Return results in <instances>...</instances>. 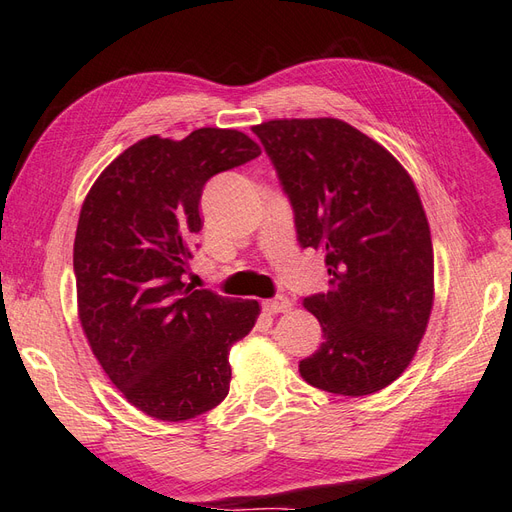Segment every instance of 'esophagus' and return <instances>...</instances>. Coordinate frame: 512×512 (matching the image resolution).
<instances>
[{
  "instance_id": "1",
  "label": "esophagus",
  "mask_w": 512,
  "mask_h": 512,
  "mask_svg": "<svg viewBox=\"0 0 512 512\" xmlns=\"http://www.w3.org/2000/svg\"><path fill=\"white\" fill-rule=\"evenodd\" d=\"M261 307H264L266 313H285V311L292 309V300L285 298V296H277V298L264 300V303H261Z\"/></svg>"
}]
</instances>
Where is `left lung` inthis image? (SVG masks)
Masks as SVG:
<instances>
[{
  "label": "left lung",
  "mask_w": 512,
  "mask_h": 512,
  "mask_svg": "<svg viewBox=\"0 0 512 512\" xmlns=\"http://www.w3.org/2000/svg\"><path fill=\"white\" fill-rule=\"evenodd\" d=\"M294 207L298 242L326 253L329 292L305 298L324 342L298 365L313 387L370 396L409 368L435 300L415 183L383 144L339 119L255 125Z\"/></svg>",
  "instance_id": "1"
}]
</instances>
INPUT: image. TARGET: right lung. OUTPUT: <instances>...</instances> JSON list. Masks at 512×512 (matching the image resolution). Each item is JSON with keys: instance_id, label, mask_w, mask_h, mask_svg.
<instances>
[{"instance_id": "1", "label": "right lung", "mask_w": 512, "mask_h": 512, "mask_svg": "<svg viewBox=\"0 0 512 512\" xmlns=\"http://www.w3.org/2000/svg\"><path fill=\"white\" fill-rule=\"evenodd\" d=\"M259 153L238 129L149 136L86 194L73 244L77 316L103 372L149 417L183 422L227 398L229 348L253 331L259 303L194 290L183 274L207 179Z\"/></svg>"}]
</instances>
